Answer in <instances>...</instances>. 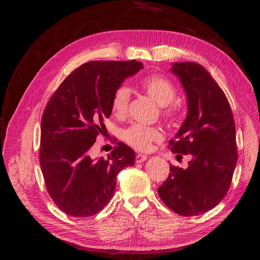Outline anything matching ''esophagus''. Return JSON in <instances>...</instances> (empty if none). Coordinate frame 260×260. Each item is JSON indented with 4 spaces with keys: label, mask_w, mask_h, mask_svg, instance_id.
Listing matches in <instances>:
<instances>
[{
    "label": "esophagus",
    "mask_w": 260,
    "mask_h": 260,
    "mask_svg": "<svg viewBox=\"0 0 260 260\" xmlns=\"http://www.w3.org/2000/svg\"><path fill=\"white\" fill-rule=\"evenodd\" d=\"M147 156L146 155H142V153H138V155L135 156V161L136 162H143L147 160Z\"/></svg>",
    "instance_id": "obj_1"
}]
</instances>
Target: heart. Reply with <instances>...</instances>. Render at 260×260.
Segmentation results:
<instances>
[{"label":"heart","instance_id":"1","mask_svg":"<svg viewBox=\"0 0 260 260\" xmlns=\"http://www.w3.org/2000/svg\"><path fill=\"white\" fill-rule=\"evenodd\" d=\"M141 87L152 100L156 101L159 107H162L161 114L165 119L174 120L178 117L179 108L174 103L177 98V88L169 79L155 74L144 78L141 81ZM129 100V88L124 85L117 87L111 99L112 112L118 117L125 116L128 110ZM122 138L136 150L149 151L152 148V144L160 142L164 136L162 132L157 127L134 124L124 132Z\"/></svg>","mask_w":260,"mask_h":260}]
</instances>
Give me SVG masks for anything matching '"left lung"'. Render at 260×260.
Instances as JSON below:
<instances>
[{"mask_svg": "<svg viewBox=\"0 0 260 260\" xmlns=\"http://www.w3.org/2000/svg\"><path fill=\"white\" fill-rule=\"evenodd\" d=\"M171 71L186 91L188 113L170 149L191 160L184 170L170 167L158 195L173 212L190 217L213 209L230 189L237 161L235 122L225 93L202 65L174 63Z\"/></svg>", "mask_w": 260, "mask_h": 260, "instance_id": "obj_1", "label": "left lung"}]
</instances>
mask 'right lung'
<instances>
[{
	"label": "right lung",
	"mask_w": 260,
	"mask_h": 260,
	"mask_svg": "<svg viewBox=\"0 0 260 260\" xmlns=\"http://www.w3.org/2000/svg\"><path fill=\"white\" fill-rule=\"evenodd\" d=\"M141 61L94 60L67 77L42 114L40 165L47 190L58 208L72 217L99 213L112 199L117 175L133 166L135 152L125 143L93 159L89 150L111 116L113 91L138 73Z\"/></svg>",
	"instance_id": "obj_1"
}]
</instances>
